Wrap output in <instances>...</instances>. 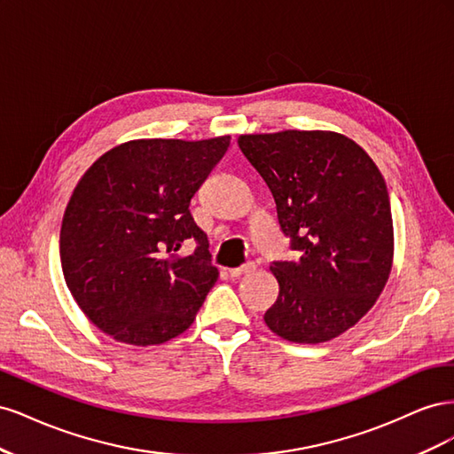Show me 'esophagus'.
Returning a JSON list of instances; mask_svg holds the SVG:
<instances>
[{
	"label": "esophagus",
	"instance_id": "1",
	"mask_svg": "<svg viewBox=\"0 0 454 454\" xmlns=\"http://www.w3.org/2000/svg\"><path fill=\"white\" fill-rule=\"evenodd\" d=\"M254 270H255V263H244V265H240L237 269H229V277L239 278V277H242V274H250Z\"/></svg>",
	"mask_w": 454,
	"mask_h": 454
}]
</instances>
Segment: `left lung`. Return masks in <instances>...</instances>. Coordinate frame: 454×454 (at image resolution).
<instances>
[{"instance_id": "left-lung-1", "label": "left lung", "mask_w": 454, "mask_h": 454, "mask_svg": "<svg viewBox=\"0 0 454 454\" xmlns=\"http://www.w3.org/2000/svg\"><path fill=\"white\" fill-rule=\"evenodd\" d=\"M239 147L269 185L299 261H274L280 292L265 312L272 333L325 342L375 305L394 257L390 199L377 164L327 130L244 134Z\"/></svg>"}]
</instances>
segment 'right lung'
I'll return each mask as SVG.
<instances>
[{
  "mask_svg": "<svg viewBox=\"0 0 454 454\" xmlns=\"http://www.w3.org/2000/svg\"><path fill=\"white\" fill-rule=\"evenodd\" d=\"M229 144L231 136L132 140L79 180L62 219V272L79 309L109 337L160 345L193 324L219 272L189 206ZM185 239L198 248L177 256Z\"/></svg>",
  "mask_w": 454,
  "mask_h": 454,
  "instance_id": "right-lung-1",
  "label": "right lung"
}]
</instances>
